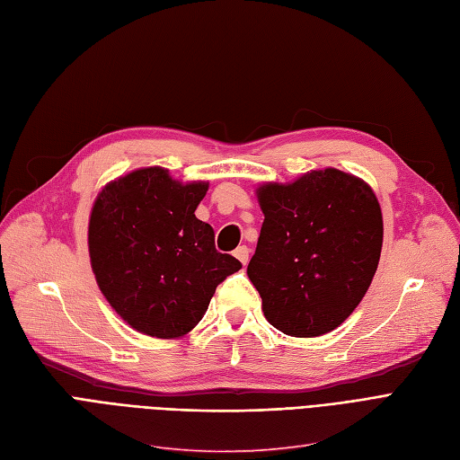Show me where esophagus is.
<instances>
[{
    "label": "esophagus",
    "instance_id": "obj_1",
    "mask_svg": "<svg viewBox=\"0 0 460 460\" xmlns=\"http://www.w3.org/2000/svg\"><path fill=\"white\" fill-rule=\"evenodd\" d=\"M234 258L239 260L243 265H246L248 263V258H250V250H248V246H239L234 250Z\"/></svg>",
    "mask_w": 460,
    "mask_h": 460
}]
</instances>
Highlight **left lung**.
<instances>
[{
  "instance_id": "obj_1",
  "label": "left lung",
  "mask_w": 460,
  "mask_h": 460,
  "mask_svg": "<svg viewBox=\"0 0 460 460\" xmlns=\"http://www.w3.org/2000/svg\"><path fill=\"white\" fill-rule=\"evenodd\" d=\"M265 214L248 277L270 326L292 337L335 330L366 296L383 246L376 193L335 168L258 190Z\"/></svg>"
}]
</instances>
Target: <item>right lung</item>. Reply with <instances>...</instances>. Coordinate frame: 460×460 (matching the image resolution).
Wrapping results in <instances>:
<instances>
[{
	"mask_svg": "<svg viewBox=\"0 0 460 460\" xmlns=\"http://www.w3.org/2000/svg\"><path fill=\"white\" fill-rule=\"evenodd\" d=\"M207 181L180 183L149 166L98 195L89 221L96 282L128 326L151 337L191 332L217 284L243 263L216 250L214 229L195 210Z\"/></svg>",
	"mask_w": 460,
	"mask_h": 460,
	"instance_id": "obj_1",
	"label": "right lung"
}]
</instances>
